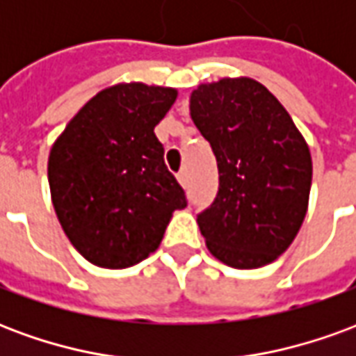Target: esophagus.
Segmentation results:
<instances>
[{
  "label": "esophagus",
  "instance_id": "obj_1",
  "mask_svg": "<svg viewBox=\"0 0 356 356\" xmlns=\"http://www.w3.org/2000/svg\"><path fill=\"white\" fill-rule=\"evenodd\" d=\"M177 181H179V183H181V185H183V186L186 185V171H185V170L179 171V173H177Z\"/></svg>",
  "mask_w": 356,
  "mask_h": 356
}]
</instances>
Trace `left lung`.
I'll use <instances>...</instances> for the list:
<instances>
[{
  "label": "left lung",
  "instance_id": "8db88e82",
  "mask_svg": "<svg viewBox=\"0 0 356 356\" xmlns=\"http://www.w3.org/2000/svg\"><path fill=\"white\" fill-rule=\"evenodd\" d=\"M191 118L219 170L216 200L196 219L206 246L229 267L273 263L290 248L309 206L313 162L303 135L252 78L200 83Z\"/></svg>",
  "mask_w": 356,
  "mask_h": 356
}]
</instances>
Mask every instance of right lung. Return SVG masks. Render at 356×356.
<instances>
[{"label": "right lung", "mask_w": 356, "mask_h": 356, "mask_svg": "<svg viewBox=\"0 0 356 356\" xmlns=\"http://www.w3.org/2000/svg\"><path fill=\"white\" fill-rule=\"evenodd\" d=\"M177 89L139 81L88 101L53 143L51 200L63 231L89 263L127 268L156 252L185 191L156 139Z\"/></svg>", "instance_id": "obj_1"}]
</instances>
